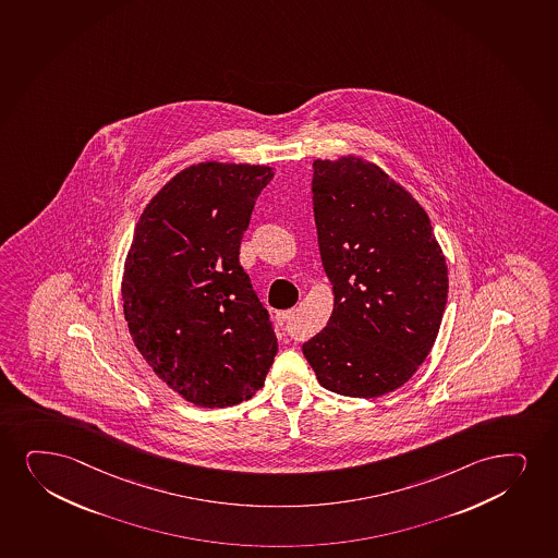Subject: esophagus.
Masks as SVG:
<instances>
[{"label":"esophagus","instance_id":"34e87169","mask_svg":"<svg viewBox=\"0 0 558 558\" xmlns=\"http://www.w3.org/2000/svg\"><path fill=\"white\" fill-rule=\"evenodd\" d=\"M293 317V310H282V312H276L275 314V322L276 325H280V327H283V325L288 324L289 319Z\"/></svg>","mask_w":558,"mask_h":558}]
</instances>
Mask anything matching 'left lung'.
Listing matches in <instances>:
<instances>
[{
	"mask_svg": "<svg viewBox=\"0 0 558 558\" xmlns=\"http://www.w3.org/2000/svg\"><path fill=\"white\" fill-rule=\"evenodd\" d=\"M312 193L335 304L304 357L325 389L376 399L404 386L433 350L448 303L446 255L425 208L365 156L316 159Z\"/></svg>",
	"mask_w": 558,
	"mask_h": 558,
	"instance_id": "1",
	"label": "left lung"
}]
</instances>
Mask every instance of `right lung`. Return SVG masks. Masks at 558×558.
<instances>
[{"instance_id": "obj_1", "label": "right lung", "mask_w": 558, "mask_h": 558, "mask_svg": "<svg viewBox=\"0 0 558 558\" xmlns=\"http://www.w3.org/2000/svg\"><path fill=\"white\" fill-rule=\"evenodd\" d=\"M269 166L203 161L177 172L138 218L125 255L124 316L167 387L201 408L259 391L278 342L239 263Z\"/></svg>"}]
</instances>
